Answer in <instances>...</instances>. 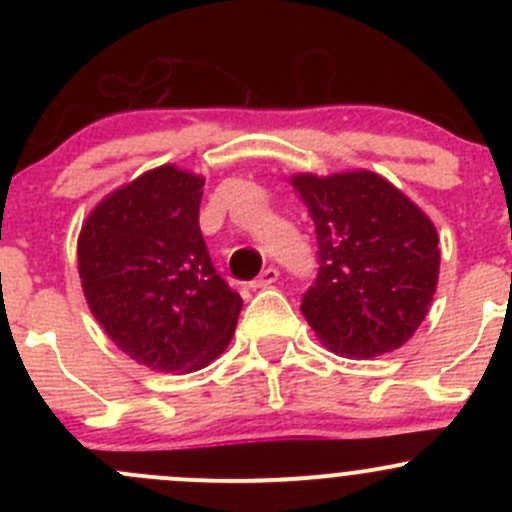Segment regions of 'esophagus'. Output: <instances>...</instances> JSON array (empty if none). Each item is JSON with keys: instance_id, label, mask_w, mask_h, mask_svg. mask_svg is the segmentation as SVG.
Instances as JSON below:
<instances>
[{"instance_id": "esophagus-1", "label": "esophagus", "mask_w": 512, "mask_h": 512, "mask_svg": "<svg viewBox=\"0 0 512 512\" xmlns=\"http://www.w3.org/2000/svg\"><path fill=\"white\" fill-rule=\"evenodd\" d=\"M277 280H280V270H277V267H265V270L260 272V277L252 282V287H270L275 285Z\"/></svg>"}]
</instances>
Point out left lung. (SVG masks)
Instances as JSON below:
<instances>
[{
	"instance_id": "8db88e82",
	"label": "left lung",
	"mask_w": 512,
	"mask_h": 512,
	"mask_svg": "<svg viewBox=\"0 0 512 512\" xmlns=\"http://www.w3.org/2000/svg\"><path fill=\"white\" fill-rule=\"evenodd\" d=\"M287 180L317 227L319 275L302 314L319 342L347 359L404 347L436 294L441 247L433 220L366 168Z\"/></svg>"
}]
</instances>
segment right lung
<instances>
[{"mask_svg": "<svg viewBox=\"0 0 512 512\" xmlns=\"http://www.w3.org/2000/svg\"><path fill=\"white\" fill-rule=\"evenodd\" d=\"M203 185V175L173 163L146 170L98 200L76 242L91 314L151 371L208 366L240 317V294L215 272L198 225Z\"/></svg>", "mask_w": 512, "mask_h": 512, "instance_id": "1", "label": "right lung"}]
</instances>
